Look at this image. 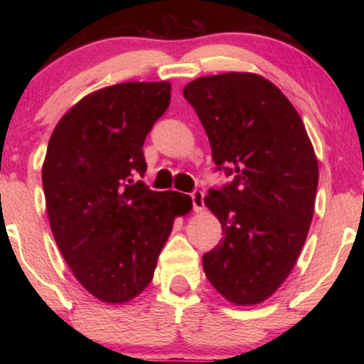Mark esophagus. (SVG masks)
<instances>
[{
	"label": "esophagus",
	"mask_w": 364,
	"mask_h": 364,
	"mask_svg": "<svg viewBox=\"0 0 364 364\" xmlns=\"http://www.w3.org/2000/svg\"><path fill=\"white\" fill-rule=\"evenodd\" d=\"M192 198V205H193V212H202L203 210V192L202 191H193L191 193Z\"/></svg>",
	"instance_id": "1"
}]
</instances>
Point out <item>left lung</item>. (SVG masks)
<instances>
[{
  "label": "left lung",
  "instance_id": "1",
  "mask_svg": "<svg viewBox=\"0 0 364 364\" xmlns=\"http://www.w3.org/2000/svg\"><path fill=\"white\" fill-rule=\"evenodd\" d=\"M217 171L233 177L203 198L223 238L203 255L213 288L240 306L267 300L290 275L315 210L318 161L295 107L252 73L198 77L183 87Z\"/></svg>",
  "mask_w": 364,
  "mask_h": 364
}]
</instances>
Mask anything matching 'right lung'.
Instances as JSON below:
<instances>
[{
	"label": "right lung",
	"mask_w": 364,
	"mask_h": 364,
	"mask_svg": "<svg viewBox=\"0 0 364 364\" xmlns=\"http://www.w3.org/2000/svg\"><path fill=\"white\" fill-rule=\"evenodd\" d=\"M171 104V84L121 82L89 94L49 139L43 188L53 237L73 275L106 303L136 298L186 215V193L151 191L144 141Z\"/></svg>",
	"instance_id": "1"
}]
</instances>
